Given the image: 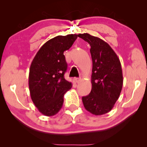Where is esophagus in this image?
<instances>
[{"instance_id":"esophagus-1","label":"esophagus","mask_w":147,"mask_h":147,"mask_svg":"<svg viewBox=\"0 0 147 147\" xmlns=\"http://www.w3.org/2000/svg\"><path fill=\"white\" fill-rule=\"evenodd\" d=\"M80 81H81V78H75V82H77V83L80 82Z\"/></svg>"}]
</instances>
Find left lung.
Masks as SVG:
<instances>
[{"label":"left lung","mask_w":147,"mask_h":147,"mask_svg":"<svg viewBox=\"0 0 147 147\" xmlns=\"http://www.w3.org/2000/svg\"><path fill=\"white\" fill-rule=\"evenodd\" d=\"M78 36L90 45L92 61V89L82 97L85 109L95 115H101L112 110L119 98L123 86L121 63L114 50L106 42L88 33Z\"/></svg>","instance_id":"8db88e82"}]
</instances>
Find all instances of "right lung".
<instances>
[{
	"instance_id": "right-lung-1",
	"label": "right lung",
	"mask_w": 147,
	"mask_h": 147,
	"mask_svg": "<svg viewBox=\"0 0 147 147\" xmlns=\"http://www.w3.org/2000/svg\"><path fill=\"white\" fill-rule=\"evenodd\" d=\"M77 34L57 36L41 46L32 61L29 73L31 99L38 111L53 116L61 110L64 94L72 84L64 78L67 65L63 52L70 48Z\"/></svg>"
}]
</instances>
